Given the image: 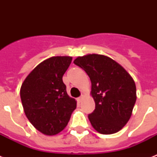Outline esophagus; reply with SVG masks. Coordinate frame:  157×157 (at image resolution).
Instances as JSON below:
<instances>
[{
    "label": "esophagus",
    "mask_w": 157,
    "mask_h": 157,
    "mask_svg": "<svg viewBox=\"0 0 157 157\" xmlns=\"http://www.w3.org/2000/svg\"><path fill=\"white\" fill-rule=\"evenodd\" d=\"M83 98H84V95H81V97H79V98H77V101H78L79 103H80V102H81V100L83 99Z\"/></svg>",
    "instance_id": "obj_1"
}]
</instances>
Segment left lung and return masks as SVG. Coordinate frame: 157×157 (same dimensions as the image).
Listing matches in <instances>:
<instances>
[{
  "mask_svg": "<svg viewBox=\"0 0 157 157\" xmlns=\"http://www.w3.org/2000/svg\"><path fill=\"white\" fill-rule=\"evenodd\" d=\"M73 63L90 79L95 109L88 118L94 129L103 134L120 131L129 121L136 102L134 79L121 64L103 54L79 56Z\"/></svg>",
  "mask_w": 157,
  "mask_h": 157,
  "instance_id": "obj_1",
  "label": "left lung"
}]
</instances>
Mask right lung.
I'll use <instances>...</instances> for the list:
<instances>
[{
	"instance_id": "obj_1",
	"label": "right lung",
	"mask_w": 157,
	"mask_h": 157,
	"mask_svg": "<svg viewBox=\"0 0 157 157\" xmlns=\"http://www.w3.org/2000/svg\"><path fill=\"white\" fill-rule=\"evenodd\" d=\"M72 57L54 56L39 63L23 81L20 98L31 124L45 135L53 136L63 130L76 101L67 94L63 76Z\"/></svg>"
}]
</instances>
